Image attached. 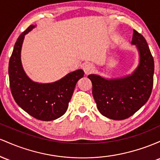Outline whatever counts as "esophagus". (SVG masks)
Listing matches in <instances>:
<instances>
[{
  "mask_svg": "<svg viewBox=\"0 0 160 160\" xmlns=\"http://www.w3.org/2000/svg\"><path fill=\"white\" fill-rule=\"evenodd\" d=\"M83 69L85 71V74L88 75L94 70V66L93 64L90 63V62H88V63H85L83 66Z\"/></svg>",
  "mask_w": 160,
  "mask_h": 160,
  "instance_id": "1",
  "label": "esophagus"
}]
</instances>
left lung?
<instances>
[{
	"label": "left lung",
	"mask_w": 160,
	"mask_h": 160,
	"mask_svg": "<svg viewBox=\"0 0 160 160\" xmlns=\"http://www.w3.org/2000/svg\"><path fill=\"white\" fill-rule=\"evenodd\" d=\"M132 44L139 53V63L132 74L116 78L89 75L92 94L103 116L122 120L135 113L148 102L153 85L154 61L142 35L134 30Z\"/></svg>",
	"instance_id": "obj_1"
}]
</instances>
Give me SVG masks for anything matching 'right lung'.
Instances as JSON below:
<instances>
[{
    "label": "right lung",
    "mask_w": 160,
    "mask_h": 160,
    "mask_svg": "<svg viewBox=\"0 0 160 160\" xmlns=\"http://www.w3.org/2000/svg\"><path fill=\"white\" fill-rule=\"evenodd\" d=\"M35 26L31 25L23 32L14 45L8 69L10 90L16 103L27 113L37 119L51 121L66 112L77 82L85 72L77 69L51 83H38L28 78L21 62V50L25 35Z\"/></svg>",
    "instance_id": "add662e5"
}]
</instances>
